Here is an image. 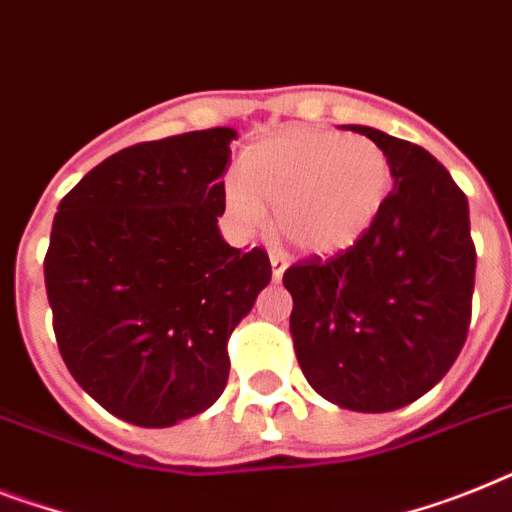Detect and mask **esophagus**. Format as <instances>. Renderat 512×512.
<instances>
[{
	"label": "esophagus",
	"mask_w": 512,
	"mask_h": 512,
	"mask_svg": "<svg viewBox=\"0 0 512 512\" xmlns=\"http://www.w3.org/2000/svg\"><path fill=\"white\" fill-rule=\"evenodd\" d=\"M269 261H272L274 282H280L282 274H285V269H287V256L282 251H272V253H269Z\"/></svg>",
	"instance_id": "esophagus-1"
}]
</instances>
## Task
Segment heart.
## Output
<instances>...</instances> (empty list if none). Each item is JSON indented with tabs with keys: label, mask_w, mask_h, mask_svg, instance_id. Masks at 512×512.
Segmentation results:
<instances>
[{
	"label": "heart",
	"mask_w": 512,
	"mask_h": 512,
	"mask_svg": "<svg viewBox=\"0 0 512 512\" xmlns=\"http://www.w3.org/2000/svg\"><path fill=\"white\" fill-rule=\"evenodd\" d=\"M392 185L390 154L369 135L290 125L246 146L227 206L243 227H259L274 211L290 246L332 256L371 230Z\"/></svg>",
	"instance_id": "b5f03b06"
}]
</instances>
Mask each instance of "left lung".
<instances>
[{
	"label": "left lung",
	"instance_id": "obj_1",
	"mask_svg": "<svg viewBox=\"0 0 512 512\" xmlns=\"http://www.w3.org/2000/svg\"><path fill=\"white\" fill-rule=\"evenodd\" d=\"M392 159L395 185L371 230L348 251L293 264L295 356L329 403L387 413L445 377L471 324L476 248L468 198L416 143L366 125Z\"/></svg>",
	"mask_w": 512,
	"mask_h": 512
}]
</instances>
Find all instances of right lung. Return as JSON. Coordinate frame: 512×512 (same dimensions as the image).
Returning <instances> with one entry per match:
<instances>
[{"instance_id":"add662e5","label":"right lung","mask_w":512,"mask_h":512,"mask_svg":"<svg viewBox=\"0 0 512 512\" xmlns=\"http://www.w3.org/2000/svg\"><path fill=\"white\" fill-rule=\"evenodd\" d=\"M232 128L135 143L54 214L44 280L59 353L112 416L175 426L217 403L227 340L272 280L264 248L219 235Z\"/></svg>"}]
</instances>
